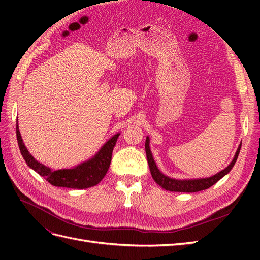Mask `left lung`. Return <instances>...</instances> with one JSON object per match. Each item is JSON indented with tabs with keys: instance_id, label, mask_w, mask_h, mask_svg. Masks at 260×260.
<instances>
[{
	"instance_id": "left-lung-1",
	"label": "left lung",
	"mask_w": 260,
	"mask_h": 260,
	"mask_svg": "<svg viewBox=\"0 0 260 260\" xmlns=\"http://www.w3.org/2000/svg\"><path fill=\"white\" fill-rule=\"evenodd\" d=\"M241 145L242 144H240L237 153H235L233 160L231 161V164L226 168H224L223 170L218 172V174H216L215 176H212V177L205 178V179H194V180H177V179H172V178H169L167 176H165L164 174H161L159 169L157 168L155 160L153 158L151 148H149V139H148V137L146 138V141H145V152H146V158H147V161H148L149 170H151L152 177H153V179L155 180V182L157 184L160 185L162 188H165V190L170 191V192L192 193V192H199V191L206 190V188L210 187L211 185H214L216 182H218L220 179L224 177L228 174V172H229L232 169L235 161H237L239 153H240V149H241Z\"/></svg>"
}]
</instances>
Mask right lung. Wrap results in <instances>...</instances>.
Segmentation results:
<instances>
[{"mask_svg": "<svg viewBox=\"0 0 260 260\" xmlns=\"http://www.w3.org/2000/svg\"><path fill=\"white\" fill-rule=\"evenodd\" d=\"M119 135L120 133H117L112 139H109L91 159L70 169L52 170L51 168L37 161L34 158V156L28 152L27 147L22 142L18 129V122L16 124V136L19 149L28 166L37 171L41 177H44L46 181H49L54 186L79 188V190L80 188H88L96 185L105 177L112 161L114 146Z\"/></svg>", "mask_w": 260, "mask_h": 260, "instance_id": "1", "label": "right lung"}]
</instances>
